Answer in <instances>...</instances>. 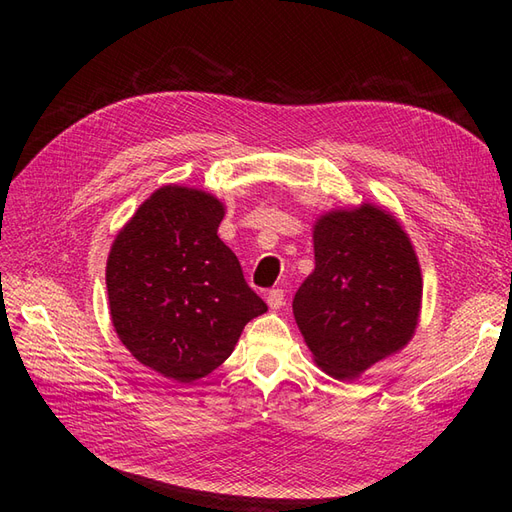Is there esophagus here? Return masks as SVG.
<instances>
[{"instance_id":"1","label":"esophagus","mask_w":512,"mask_h":512,"mask_svg":"<svg viewBox=\"0 0 512 512\" xmlns=\"http://www.w3.org/2000/svg\"><path fill=\"white\" fill-rule=\"evenodd\" d=\"M284 301H286V294H284V290H282V288H273V290H269V294H267V303H269V307H271V309H280V307L284 305Z\"/></svg>"}]
</instances>
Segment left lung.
Returning a JSON list of instances; mask_svg holds the SVG:
<instances>
[{"instance_id":"8db88e82","label":"left lung","mask_w":512,"mask_h":512,"mask_svg":"<svg viewBox=\"0 0 512 512\" xmlns=\"http://www.w3.org/2000/svg\"><path fill=\"white\" fill-rule=\"evenodd\" d=\"M316 269L292 301L318 367L337 380L404 348L418 324L423 277L414 247L376 205L331 211L314 226Z\"/></svg>"}]
</instances>
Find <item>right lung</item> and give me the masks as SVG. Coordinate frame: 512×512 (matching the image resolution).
Masks as SVG:
<instances>
[{
  "instance_id": "1",
  "label": "right lung",
  "mask_w": 512,
  "mask_h": 512,
  "mask_svg": "<svg viewBox=\"0 0 512 512\" xmlns=\"http://www.w3.org/2000/svg\"><path fill=\"white\" fill-rule=\"evenodd\" d=\"M224 205L164 185L121 228L106 262L113 327L134 359L194 382L220 367L241 331L267 312L237 256L218 237Z\"/></svg>"
}]
</instances>
